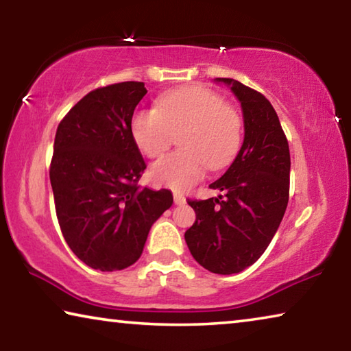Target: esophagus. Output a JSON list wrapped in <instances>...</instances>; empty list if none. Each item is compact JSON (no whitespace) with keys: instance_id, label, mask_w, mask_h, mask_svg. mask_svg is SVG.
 Wrapping results in <instances>:
<instances>
[{"instance_id":"esophagus-1","label":"esophagus","mask_w":351,"mask_h":351,"mask_svg":"<svg viewBox=\"0 0 351 351\" xmlns=\"http://www.w3.org/2000/svg\"><path fill=\"white\" fill-rule=\"evenodd\" d=\"M173 199H175V204L176 206L186 204V198H184V195L180 193V192H173Z\"/></svg>"}]
</instances>
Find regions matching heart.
Listing matches in <instances>:
<instances>
[{
	"instance_id": "obj_1",
	"label": "heart",
	"mask_w": 351,
	"mask_h": 351,
	"mask_svg": "<svg viewBox=\"0 0 351 351\" xmlns=\"http://www.w3.org/2000/svg\"><path fill=\"white\" fill-rule=\"evenodd\" d=\"M130 133L139 152L156 159L178 138L181 150L150 169L153 184L186 190L204 176L206 169L221 170L234 161L241 145L243 119L239 110L203 85H187L162 93L156 108L138 110Z\"/></svg>"
}]
</instances>
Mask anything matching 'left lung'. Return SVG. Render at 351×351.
I'll return each mask as SVG.
<instances>
[{
    "label": "left lung",
    "instance_id": "1",
    "mask_svg": "<svg viewBox=\"0 0 351 351\" xmlns=\"http://www.w3.org/2000/svg\"><path fill=\"white\" fill-rule=\"evenodd\" d=\"M241 102L245 141L228 171L210 184L218 198L187 199L197 213L186 230L190 254L207 271L235 274L260 258L277 232L289 199V145L263 94L232 79Z\"/></svg>",
    "mask_w": 351,
    "mask_h": 351
}]
</instances>
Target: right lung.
<instances>
[{"instance_id": "right-lung-1", "label": "right lung", "mask_w": 351, "mask_h": 351, "mask_svg": "<svg viewBox=\"0 0 351 351\" xmlns=\"http://www.w3.org/2000/svg\"><path fill=\"white\" fill-rule=\"evenodd\" d=\"M142 82L112 83L80 99L58 123L49 178L64 241L93 269L138 261L152 224L173 204L167 189H139L147 165L130 133Z\"/></svg>"}]
</instances>
